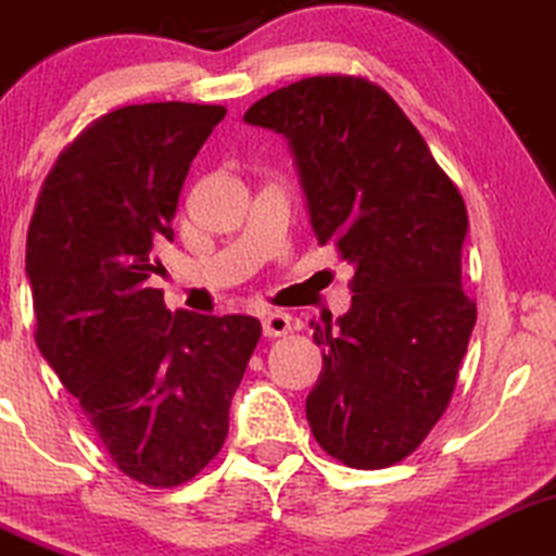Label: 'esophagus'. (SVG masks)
<instances>
[{
    "instance_id": "1",
    "label": "esophagus",
    "mask_w": 556,
    "mask_h": 556,
    "mask_svg": "<svg viewBox=\"0 0 556 556\" xmlns=\"http://www.w3.org/2000/svg\"><path fill=\"white\" fill-rule=\"evenodd\" d=\"M291 330V317L286 315V312H267L265 317H262V333L267 336V339H276V336H286Z\"/></svg>"
}]
</instances>
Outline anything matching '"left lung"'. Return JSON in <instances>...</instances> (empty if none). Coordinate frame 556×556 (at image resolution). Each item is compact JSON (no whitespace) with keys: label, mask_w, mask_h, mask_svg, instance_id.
<instances>
[{"label":"left lung","mask_w":556,"mask_h":556,"mask_svg":"<svg viewBox=\"0 0 556 556\" xmlns=\"http://www.w3.org/2000/svg\"><path fill=\"white\" fill-rule=\"evenodd\" d=\"M244 121L289 141L317 244L354 267L352 307L309 323L326 349L307 396L312 433L349 467L394 465L444 415L476 326L463 291V197L394 99L365 78H302Z\"/></svg>","instance_id":"8db88e82"}]
</instances>
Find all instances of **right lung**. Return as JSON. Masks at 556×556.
<instances>
[{
  "label": "right lung",
  "mask_w": 556,
  "mask_h": 556,
  "mask_svg": "<svg viewBox=\"0 0 556 556\" xmlns=\"http://www.w3.org/2000/svg\"><path fill=\"white\" fill-rule=\"evenodd\" d=\"M217 104H130L99 117L43 184L26 273L36 344L128 478L167 489L220 452L230 399L260 341L249 315L170 312L152 247L173 239L189 167Z\"/></svg>",
  "instance_id": "1"
}]
</instances>
